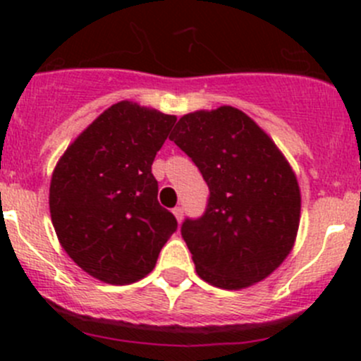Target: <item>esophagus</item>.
I'll return each mask as SVG.
<instances>
[{"label": "esophagus", "mask_w": 361, "mask_h": 361, "mask_svg": "<svg viewBox=\"0 0 361 361\" xmlns=\"http://www.w3.org/2000/svg\"><path fill=\"white\" fill-rule=\"evenodd\" d=\"M173 214H174V216H176L178 224H181V220H183V207L176 206V207H174V209H173Z\"/></svg>", "instance_id": "34e87169"}]
</instances>
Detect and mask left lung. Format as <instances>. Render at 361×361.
Listing matches in <instances>:
<instances>
[{
    "mask_svg": "<svg viewBox=\"0 0 361 361\" xmlns=\"http://www.w3.org/2000/svg\"><path fill=\"white\" fill-rule=\"evenodd\" d=\"M169 140L209 187L202 216L181 225L199 278L241 290L272 274L292 251L300 224V188L281 150L232 106L183 115Z\"/></svg>",
    "mask_w": 361,
    "mask_h": 361,
    "instance_id": "obj_1",
    "label": "left lung"
}]
</instances>
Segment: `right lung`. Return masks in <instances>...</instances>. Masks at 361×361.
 <instances>
[{
	"instance_id": "1",
	"label": "right lung",
	"mask_w": 361,
	"mask_h": 361,
	"mask_svg": "<svg viewBox=\"0 0 361 361\" xmlns=\"http://www.w3.org/2000/svg\"><path fill=\"white\" fill-rule=\"evenodd\" d=\"M174 122V115L120 101L69 145L54 169L49 204L57 239L99 281L143 279L176 231L152 174Z\"/></svg>"
}]
</instances>
